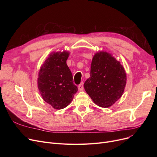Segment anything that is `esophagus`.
I'll list each match as a JSON object with an SVG mask.
<instances>
[{
  "mask_svg": "<svg viewBox=\"0 0 157 157\" xmlns=\"http://www.w3.org/2000/svg\"><path fill=\"white\" fill-rule=\"evenodd\" d=\"M83 89H84L83 83V82H82V83H81V84L78 86V90L79 91H83Z\"/></svg>",
  "mask_w": 157,
  "mask_h": 157,
  "instance_id": "1",
  "label": "esophagus"
}]
</instances>
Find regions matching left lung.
Listing matches in <instances>:
<instances>
[{
    "label": "left lung",
    "mask_w": 157,
    "mask_h": 157,
    "mask_svg": "<svg viewBox=\"0 0 157 157\" xmlns=\"http://www.w3.org/2000/svg\"><path fill=\"white\" fill-rule=\"evenodd\" d=\"M126 83L124 67L111 53L101 51L94 55L84 88L95 104L104 108L111 106L122 96Z\"/></svg>",
    "instance_id": "left-lung-1"
}]
</instances>
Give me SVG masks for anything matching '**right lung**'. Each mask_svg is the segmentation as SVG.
Wrapping results in <instances>:
<instances>
[{
    "label": "right lung",
    "mask_w": 157,
    "mask_h": 157,
    "mask_svg": "<svg viewBox=\"0 0 157 157\" xmlns=\"http://www.w3.org/2000/svg\"><path fill=\"white\" fill-rule=\"evenodd\" d=\"M70 53L53 52L40 68L37 86L43 99L55 109H62L72 101L78 87L66 63Z\"/></svg>",
    "instance_id": "obj_1"
}]
</instances>
